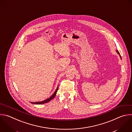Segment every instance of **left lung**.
Masks as SVG:
<instances>
[{
  "label": "left lung",
  "mask_w": 132,
  "mask_h": 132,
  "mask_svg": "<svg viewBox=\"0 0 132 132\" xmlns=\"http://www.w3.org/2000/svg\"><path fill=\"white\" fill-rule=\"evenodd\" d=\"M117 53L120 55V53H119V51H117ZM120 57H121V55H120Z\"/></svg>",
  "instance_id": "8db88e82"
}]
</instances>
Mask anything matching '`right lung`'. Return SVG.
Segmentation results:
<instances>
[{"label":"right lung","mask_w":132,"mask_h":132,"mask_svg":"<svg viewBox=\"0 0 132 132\" xmlns=\"http://www.w3.org/2000/svg\"><path fill=\"white\" fill-rule=\"evenodd\" d=\"M58 89H59V86H57L56 90H55V91L54 92V93H53V94L48 99L44 101H42V102H31V104H45L46 103H48L49 102H50V101H51L52 100H53L54 98V97L55 96L56 94V93H57V91L58 90Z\"/></svg>","instance_id":"1"}]
</instances>
